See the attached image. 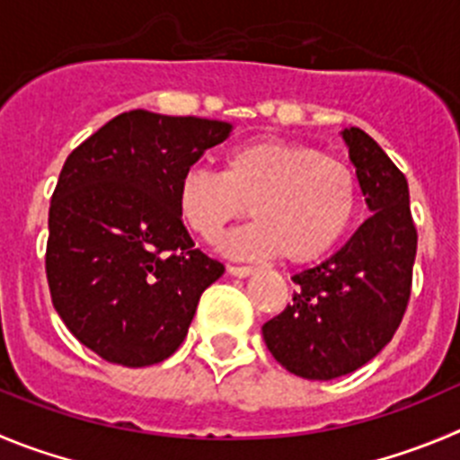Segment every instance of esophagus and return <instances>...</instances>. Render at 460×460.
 <instances>
[{
  "label": "esophagus",
  "instance_id": "1",
  "mask_svg": "<svg viewBox=\"0 0 460 460\" xmlns=\"http://www.w3.org/2000/svg\"><path fill=\"white\" fill-rule=\"evenodd\" d=\"M252 272H254V268H247V265H229V274H231V277L244 279V277H250Z\"/></svg>",
  "mask_w": 460,
  "mask_h": 460
}]
</instances>
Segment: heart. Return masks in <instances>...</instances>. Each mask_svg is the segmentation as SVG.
<instances>
[{"mask_svg":"<svg viewBox=\"0 0 460 460\" xmlns=\"http://www.w3.org/2000/svg\"><path fill=\"white\" fill-rule=\"evenodd\" d=\"M250 208L256 222L222 240L225 254L313 263L349 231L358 183L338 158L286 140L243 143L225 154L222 174L190 167L179 179V216L208 243Z\"/></svg>","mask_w":460,"mask_h":460,"instance_id":"heart-1","label":"heart"}]
</instances>
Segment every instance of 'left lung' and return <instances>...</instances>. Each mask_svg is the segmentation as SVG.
Listing matches in <instances>:
<instances>
[{"label": "left lung", "instance_id": "1", "mask_svg": "<svg viewBox=\"0 0 460 460\" xmlns=\"http://www.w3.org/2000/svg\"><path fill=\"white\" fill-rule=\"evenodd\" d=\"M341 136L370 217L336 254L295 274L293 304L263 324L270 354L311 381L349 375L393 341L418 250L404 174L363 128H342Z\"/></svg>", "mask_w": 460, "mask_h": 460}]
</instances>
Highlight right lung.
<instances>
[{
  "instance_id": "1",
  "label": "right lung",
  "mask_w": 460,
  "mask_h": 460,
  "mask_svg": "<svg viewBox=\"0 0 460 460\" xmlns=\"http://www.w3.org/2000/svg\"><path fill=\"white\" fill-rule=\"evenodd\" d=\"M231 122L128 111L67 156L49 206L47 281L72 336L109 363L179 349L225 265L195 250L177 186Z\"/></svg>"
}]
</instances>
